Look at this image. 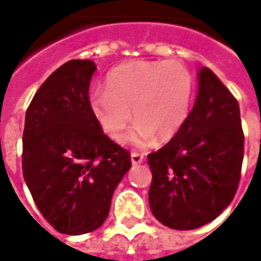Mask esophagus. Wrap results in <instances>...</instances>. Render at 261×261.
<instances>
[{
	"label": "esophagus",
	"mask_w": 261,
	"mask_h": 261,
	"mask_svg": "<svg viewBox=\"0 0 261 261\" xmlns=\"http://www.w3.org/2000/svg\"><path fill=\"white\" fill-rule=\"evenodd\" d=\"M131 162L134 165L142 164V162H144V153L131 152Z\"/></svg>",
	"instance_id": "1"
}]
</instances>
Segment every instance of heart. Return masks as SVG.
Listing matches in <instances>:
<instances>
[{"label":"heart","mask_w":261,"mask_h":261,"mask_svg":"<svg viewBox=\"0 0 261 261\" xmlns=\"http://www.w3.org/2000/svg\"><path fill=\"white\" fill-rule=\"evenodd\" d=\"M193 95L190 71L179 61H133L112 69L106 89L89 95V108L103 133L117 141L133 119L137 121L125 142L148 147L168 141L189 113Z\"/></svg>","instance_id":"obj_1"}]
</instances>
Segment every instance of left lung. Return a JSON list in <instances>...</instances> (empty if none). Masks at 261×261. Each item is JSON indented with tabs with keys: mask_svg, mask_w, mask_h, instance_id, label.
Instances as JSON below:
<instances>
[{
	"mask_svg": "<svg viewBox=\"0 0 261 261\" xmlns=\"http://www.w3.org/2000/svg\"><path fill=\"white\" fill-rule=\"evenodd\" d=\"M243 151L239 103L202 67L196 103L181 128L148 155L153 217L177 230L196 229L217 218L236 194Z\"/></svg>",
	"mask_w": 261,
	"mask_h": 261,
	"instance_id": "1",
	"label": "left lung"
}]
</instances>
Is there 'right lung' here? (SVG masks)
<instances>
[{"mask_svg": "<svg viewBox=\"0 0 261 261\" xmlns=\"http://www.w3.org/2000/svg\"><path fill=\"white\" fill-rule=\"evenodd\" d=\"M95 63L71 60L37 89L26 110L23 177L44 219L65 235L102 226L130 152L99 127L89 108Z\"/></svg>", "mask_w": 261, "mask_h": 261, "instance_id": "obj_1", "label": "right lung"}]
</instances>
